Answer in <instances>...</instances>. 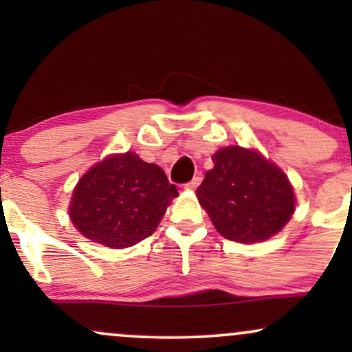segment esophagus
I'll use <instances>...</instances> for the list:
<instances>
[{"label":"esophagus","instance_id":"esophagus-1","mask_svg":"<svg viewBox=\"0 0 352 352\" xmlns=\"http://www.w3.org/2000/svg\"><path fill=\"white\" fill-rule=\"evenodd\" d=\"M200 182H201V177H200V175L193 177L192 180H190V182H187V184H185V188H187V190H195V188L199 187V185H200Z\"/></svg>","mask_w":352,"mask_h":352}]
</instances>
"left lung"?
<instances>
[{
	"instance_id": "left-lung-1",
	"label": "left lung",
	"mask_w": 352,
	"mask_h": 352,
	"mask_svg": "<svg viewBox=\"0 0 352 352\" xmlns=\"http://www.w3.org/2000/svg\"><path fill=\"white\" fill-rule=\"evenodd\" d=\"M213 168L197 188L200 205L220 235L240 243L273 236L294 212L288 179L260 153L225 147L212 157Z\"/></svg>"
}]
</instances>
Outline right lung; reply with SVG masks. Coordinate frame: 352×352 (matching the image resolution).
<instances>
[{
    "label": "right lung",
    "instance_id": "add662e5",
    "mask_svg": "<svg viewBox=\"0 0 352 352\" xmlns=\"http://www.w3.org/2000/svg\"><path fill=\"white\" fill-rule=\"evenodd\" d=\"M177 195L162 168L127 152L109 157L79 180L69 215L89 240L127 248L155 232L168 201Z\"/></svg>",
    "mask_w": 352,
    "mask_h": 352
}]
</instances>
